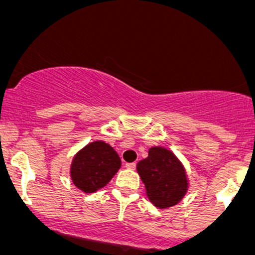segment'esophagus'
Instances as JSON below:
<instances>
[{
	"label": "esophagus",
	"instance_id": "34e87169",
	"mask_svg": "<svg viewBox=\"0 0 255 255\" xmlns=\"http://www.w3.org/2000/svg\"><path fill=\"white\" fill-rule=\"evenodd\" d=\"M136 166V163L133 162V163H126V168L127 169H131V170H134Z\"/></svg>",
	"mask_w": 255,
	"mask_h": 255
}]
</instances>
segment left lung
<instances>
[{
    "label": "left lung",
    "instance_id": "8db88e82",
    "mask_svg": "<svg viewBox=\"0 0 255 255\" xmlns=\"http://www.w3.org/2000/svg\"><path fill=\"white\" fill-rule=\"evenodd\" d=\"M136 168L154 206L159 209L174 206L186 194L188 183L183 166L166 148H150L148 157L140 160Z\"/></svg>",
    "mask_w": 255,
    "mask_h": 255
}]
</instances>
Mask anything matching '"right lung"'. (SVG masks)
<instances>
[{
  "label": "right lung",
  "mask_w": 255,
  "mask_h": 255,
  "mask_svg": "<svg viewBox=\"0 0 255 255\" xmlns=\"http://www.w3.org/2000/svg\"><path fill=\"white\" fill-rule=\"evenodd\" d=\"M121 166L116 151L104 141L91 142L73 159L71 176L78 188L92 193L103 188Z\"/></svg>",
  "instance_id": "right-lung-1"
}]
</instances>
